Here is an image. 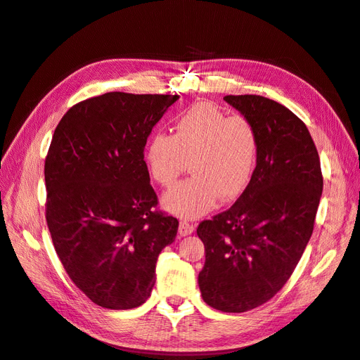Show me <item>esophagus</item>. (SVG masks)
<instances>
[{"instance_id": "34e87169", "label": "esophagus", "mask_w": 360, "mask_h": 360, "mask_svg": "<svg viewBox=\"0 0 360 360\" xmlns=\"http://www.w3.org/2000/svg\"><path fill=\"white\" fill-rule=\"evenodd\" d=\"M193 231H195L193 224H189L188 221H180V225H179V234L180 236H189Z\"/></svg>"}]
</instances>
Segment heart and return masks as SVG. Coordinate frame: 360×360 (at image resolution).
<instances>
[{"label": "heart", "mask_w": 360, "mask_h": 360, "mask_svg": "<svg viewBox=\"0 0 360 360\" xmlns=\"http://www.w3.org/2000/svg\"><path fill=\"white\" fill-rule=\"evenodd\" d=\"M259 153L255 124L243 115L228 117L213 103H195L174 122L172 135L158 132L146 147V165L159 186L171 188L186 169L192 176L163 197L165 209L198 217L245 192Z\"/></svg>", "instance_id": "heart-1"}]
</instances>
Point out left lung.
<instances>
[{
  "instance_id": "1",
  "label": "left lung",
  "mask_w": 360,
  "mask_h": 360,
  "mask_svg": "<svg viewBox=\"0 0 360 360\" xmlns=\"http://www.w3.org/2000/svg\"><path fill=\"white\" fill-rule=\"evenodd\" d=\"M252 122L259 153L252 180L230 209L202 221L201 296L222 312L269 302L292 275L312 230L323 192L317 147L288 108L263 96H225Z\"/></svg>"
}]
</instances>
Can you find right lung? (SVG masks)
<instances>
[{
    "label": "right lung",
    "mask_w": 360,
    "mask_h": 360,
    "mask_svg": "<svg viewBox=\"0 0 360 360\" xmlns=\"http://www.w3.org/2000/svg\"><path fill=\"white\" fill-rule=\"evenodd\" d=\"M177 94L112 91L73 105L45 160L46 222L73 284L108 309L143 304L179 221L156 210L144 147Z\"/></svg>",
    "instance_id": "add662e5"
}]
</instances>
